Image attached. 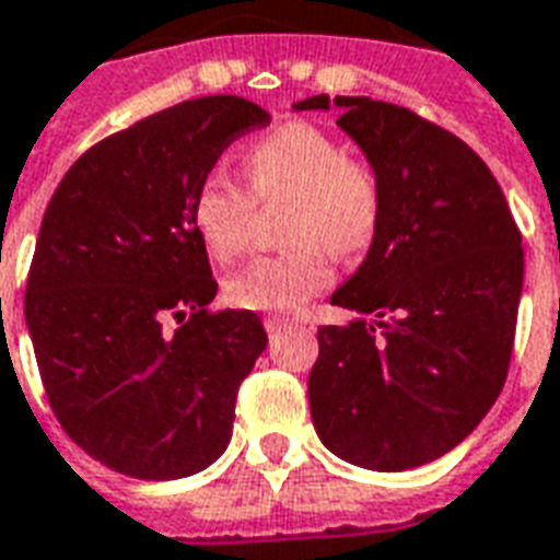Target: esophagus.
Wrapping results in <instances>:
<instances>
[{
	"label": "esophagus",
	"instance_id": "esophagus-1",
	"mask_svg": "<svg viewBox=\"0 0 560 560\" xmlns=\"http://www.w3.org/2000/svg\"><path fill=\"white\" fill-rule=\"evenodd\" d=\"M293 326V319L290 317H281V314H270V317H264V328L270 331V335H276V331H281V328Z\"/></svg>",
	"mask_w": 560,
	"mask_h": 560
}]
</instances>
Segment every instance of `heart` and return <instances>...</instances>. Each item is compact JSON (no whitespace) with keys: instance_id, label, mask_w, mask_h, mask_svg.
<instances>
[{"instance_id":"obj_1","label":"heart","mask_w":560,"mask_h":560,"mask_svg":"<svg viewBox=\"0 0 560 560\" xmlns=\"http://www.w3.org/2000/svg\"><path fill=\"white\" fill-rule=\"evenodd\" d=\"M249 190L220 166L194 190L190 217L199 241L217 261L249 249L255 202H288L284 241L293 249L267 255L225 279L234 308H296L331 281L328 255H355L373 243L384 213V185L364 158H349L323 128L293 119L243 152Z\"/></svg>"}]
</instances>
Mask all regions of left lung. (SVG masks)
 Masks as SVG:
<instances>
[{
  "label": "left lung",
  "instance_id": "1",
  "mask_svg": "<svg viewBox=\"0 0 560 560\" xmlns=\"http://www.w3.org/2000/svg\"><path fill=\"white\" fill-rule=\"evenodd\" d=\"M328 105L323 93L293 108ZM335 105L337 126L382 176L384 213L364 264L331 296L361 317L317 331L311 417L337 458L399 472L455 450L497 402L523 237L488 164L452 131L366 96Z\"/></svg>",
  "mask_w": 560,
  "mask_h": 560
}]
</instances>
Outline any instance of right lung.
Returning <instances> with one entry per match:
<instances>
[{
  "label": "right lung",
  "mask_w": 560,
  "mask_h": 560,
  "mask_svg": "<svg viewBox=\"0 0 560 560\" xmlns=\"http://www.w3.org/2000/svg\"><path fill=\"white\" fill-rule=\"evenodd\" d=\"M267 122L241 96L158 110L88 149L43 213L25 326L46 399L122 476L185 479L229 446L267 331L252 311H208L217 281L190 202L223 149Z\"/></svg>",
  "instance_id": "obj_1"
}]
</instances>
